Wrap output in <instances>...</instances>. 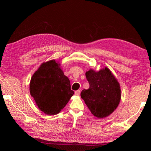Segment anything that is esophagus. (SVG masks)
Here are the masks:
<instances>
[{
	"label": "esophagus",
	"instance_id": "esophagus-1",
	"mask_svg": "<svg viewBox=\"0 0 151 151\" xmlns=\"http://www.w3.org/2000/svg\"><path fill=\"white\" fill-rule=\"evenodd\" d=\"M81 93V91L80 90H77V91H75V94L77 95V96H79Z\"/></svg>",
	"mask_w": 151,
	"mask_h": 151
}]
</instances>
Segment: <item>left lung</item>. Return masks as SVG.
I'll use <instances>...</instances> for the list:
<instances>
[{
    "label": "left lung",
    "mask_w": 151,
    "mask_h": 151,
    "mask_svg": "<svg viewBox=\"0 0 151 151\" xmlns=\"http://www.w3.org/2000/svg\"><path fill=\"white\" fill-rule=\"evenodd\" d=\"M89 88L82 91L81 96L91 113L98 118L109 116L116 109L121 99L120 84L109 68L86 72Z\"/></svg>",
    "instance_id": "8db88e82"
}]
</instances>
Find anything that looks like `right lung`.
Instances as JSON below:
<instances>
[{"mask_svg": "<svg viewBox=\"0 0 151 151\" xmlns=\"http://www.w3.org/2000/svg\"><path fill=\"white\" fill-rule=\"evenodd\" d=\"M55 60L43 63L31 77L29 91L39 109L47 115H57L65 106L74 92Z\"/></svg>", "mask_w": 151, "mask_h": 151, "instance_id": "1", "label": "right lung"}]
</instances>
